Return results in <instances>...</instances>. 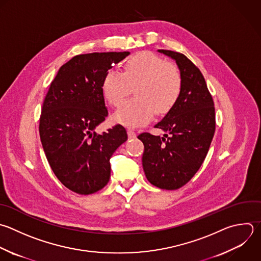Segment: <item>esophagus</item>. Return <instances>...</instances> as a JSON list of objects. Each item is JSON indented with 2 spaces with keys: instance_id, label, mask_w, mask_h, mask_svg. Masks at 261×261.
<instances>
[{
  "instance_id": "esophagus-1",
  "label": "esophagus",
  "mask_w": 261,
  "mask_h": 261,
  "mask_svg": "<svg viewBox=\"0 0 261 261\" xmlns=\"http://www.w3.org/2000/svg\"><path fill=\"white\" fill-rule=\"evenodd\" d=\"M127 135H128V138L129 139H134V138H136V133L133 130V129H130V128H128L127 129Z\"/></svg>"
}]
</instances>
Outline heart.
Masks as SVG:
<instances>
[{
  "label": "heart",
  "instance_id": "1",
  "mask_svg": "<svg viewBox=\"0 0 261 261\" xmlns=\"http://www.w3.org/2000/svg\"><path fill=\"white\" fill-rule=\"evenodd\" d=\"M178 67L152 52H141L124 65L123 72L108 70L102 82L105 99L119 107L136 87V99L117 110L113 119L125 126L137 127L149 122L155 112L166 113L175 104L181 91Z\"/></svg>",
  "mask_w": 261,
  "mask_h": 261
}]
</instances>
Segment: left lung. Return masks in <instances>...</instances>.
<instances>
[{
  "label": "left lung",
  "instance_id": "obj_1",
  "mask_svg": "<svg viewBox=\"0 0 261 261\" xmlns=\"http://www.w3.org/2000/svg\"><path fill=\"white\" fill-rule=\"evenodd\" d=\"M173 59L181 74V91L175 104L155 127L168 135L138 136L144 144L143 169L157 188L176 190L198 171L215 132L212 97L201 71L184 54L158 50Z\"/></svg>",
  "mask_w": 261,
  "mask_h": 261
}]
</instances>
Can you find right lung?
Segmentation results:
<instances>
[{"label":"right lung","instance_id":"obj_1","mask_svg":"<svg viewBox=\"0 0 261 261\" xmlns=\"http://www.w3.org/2000/svg\"><path fill=\"white\" fill-rule=\"evenodd\" d=\"M129 52L74 56L62 65L43 103L40 137L57 178L69 190L90 195L110 178V158L127 140L117 124L101 135L95 129L108 116L102 91L105 73Z\"/></svg>","mask_w":261,"mask_h":261}]
</instances>
